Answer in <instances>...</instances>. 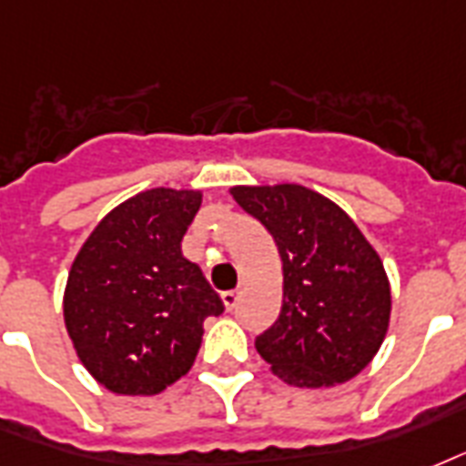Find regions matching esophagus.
Wrapping results in <instances>:
<instances>
[{"mask_svg": "<svg viewBox=\"0 0 466 466\" xmlns=\"http://www.w3.org/2000/svg\"><path fill=\"white\" fill-rule=\"evenodd\" d=\"M221 299H223V304H226V309H233V306L238 304V299H240V291L238 289H230V291H223L221 294Z\"/></svg>", "mask_w": 466, "mask_h": 466, "instance_id": "esophagus-1", "label": "esophagus"}]
</instances>
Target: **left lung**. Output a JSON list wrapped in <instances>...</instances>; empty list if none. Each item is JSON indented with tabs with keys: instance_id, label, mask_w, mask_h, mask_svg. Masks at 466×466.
I'll use <instances>...</instances> for the list:
<instances>
[{
	"instance_id": "8db88e82",
	"label": "left lung",
	"mask_w": 466,
	"mask_h": 466,
	"mask_svg": "<svg viewBox=\"0 0 466 466\" xmlns=\"http://www.w3.org/2000/svg\"><path fill=\"white\" fill-rule=\"evenodd\" d=\"M230 194L269 230L282 258V311L255 338L262 360L294 387L352 380L389 328L391 291L377 250L340 207L301 184Z\"/></svg>"
}]
</instances>
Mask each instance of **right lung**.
<instances>
[{"label":"right lung","instance_id":"1","mask_svg":"<svg viewBox=\"0 0 466 466\" xmlns=\"http://www.w3.org/2000/svg\"><path fill=\"white\" fill-rule=\"evenodd\" d=\"M199 192L147 189L124 201L86 238L65 289V326L86 371L114 394L150 396L194 364L204 319L223 301L182 238Z\"/></svg>","mask_w":466,"mask_h":466}]
</instances>
